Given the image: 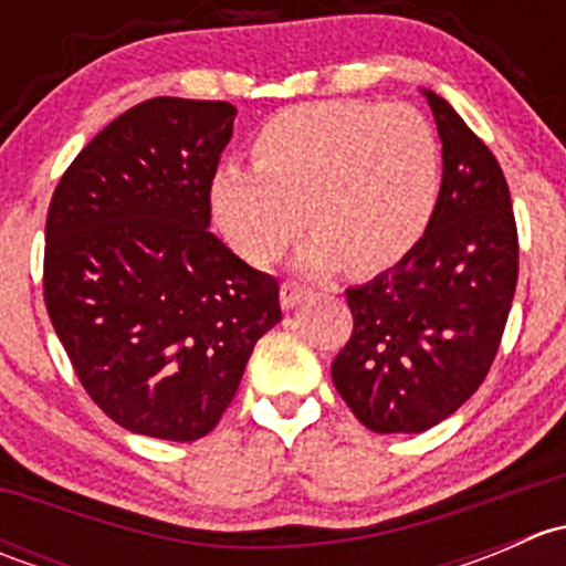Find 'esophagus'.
Wrapping results in <instances>:
<instances>
[{"instance_id":"1","label":"esophagus","mask_w":566,"mask_h":566,"mask_svg":"<svg viewBox=\"0 0 566 566\" xmlns=\"http://www.w3.org/2000/svg\"><path fill=\"white\" fill-rule=\"evenodd\" d=\"M310 293H312L310 284H301L295 282V279H287V282L282 284V290H279V301H282L284 310H293V306L298 304V301H304Z\"/></svg>"}]
</instances>
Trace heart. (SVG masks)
<instances>
[{"label": "heart", "mask_w": 566, "mask_h": 566, "mask_svg": "<svg viewBox=\"0 0 566 566\" xmlns=\"http://www.w3.org/2000/svg\"><path fill=\"white\" fill-rule=\"evenodd\" d=\"M254 172L213 177V210L238 254L268 265L315 235L312 265L378 271L430 227L441 193V145L408 104L317 101L273 114L251 147Z\"/></svg>", "instance_id": "obj_1"}]
</instances>
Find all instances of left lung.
<instances>
[{
  "label": "left lung",
  "instance_id": "1",
  "mask_svg": "<svg viewBox=\"0 0 566 566\" xmlns=\"http://www.w3.org/2000/svg\"><path fill=\"white\" fill-rule=\"evenodd\" d=\"M427 104L443 142L430 227L391 271L347 290L350 339L336 391L373 432H424L488 378L517 287V224L493 150L441 95Z\"/></svg>",
  "mask_w": 566,
  "mask_h": 566
}]
</instances>
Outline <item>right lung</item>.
<instances>
[{
  "label": "right lung",
  "mask_w": 566,
  "mask_h": 566,
  "mask_svg": "<svg viewBox=\"0 0 566 566\" xmlns=\"http://www.w3.org/2000/svg\"><path fill=\"white\" fill-rule=\"evenodd\" d=\"M232 119L227 101L130 106L73 158L45 216L51 325L84 391L139 436H208L282 319L276 276L208 230Z\"/></svg>",
  "instance_id": "right-lung-1"
}]
</instances>
